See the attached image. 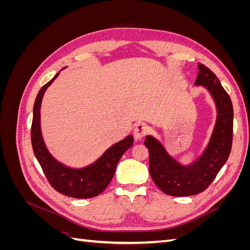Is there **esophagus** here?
<instances>
[{
  "label": "esophagus",
  "instance_id": "esophagus-1",
  "mask_svg": "<svg viewBox=\"0 0 250 250\" xmlns=\"http://www.w3.org/2000/svg\"><path fill=\"white\" fill-rule=\"evenodd\" d=\"M147 131H148V127L145 124L139 123L134 127V130H133L134 138L137 140H142L146 135Z\"/></svg>",
  "mask_w": 250,
  "mask_h": 250
}]
</instances>
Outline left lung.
Listing matches in <instances>:
<instances>
[{"instance_id":"left-lung-1","label":"left lung","mask_w":250,"mask_h":250,"mask_svg":"<svg viewBox=\"0 0 250 250\" xmlns=\"http://www.w3.org/2000/svg\"><path fill=\"white\" fill-rule=\"evenodd\" d=\"M194 85L206 88L216 105V122L203 152L190 164H181L153 135L144 142L149 151V172L154 184L165 194L175 197L203 192L215 179L229 156L232 144L233 109L229 94L208 67L198 63Z\"/></svg>"}]
</instances>
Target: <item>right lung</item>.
<instances>
[{"mask_svg":"<svg viewBox=\"0 0 250 250\" xmlns=\"http://www.w3.org/2000/svg\"><path fill=\"white\" fill-rule=\"evenodd\" d=\"M63 70V69H62ZM57 73L37 94L33 107L31 142L33 152L51 186L59 193L78 199L96 197L107 188L116 172L120 158L133 144L131 134L113 144L93 164L82 168H71L53 156L44 144L41 128L42 101L47 88L58 77Z\"/></svg>","mask_w":250,"mask_h":250,"instance_id":"right-lung-1","label":"right lung"}]
</instances>
